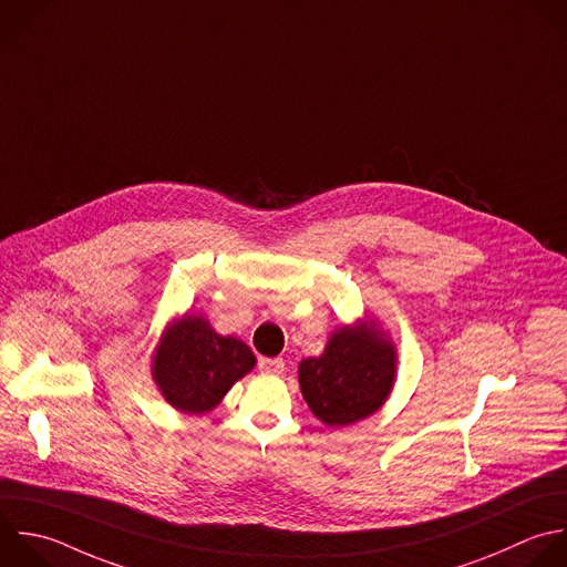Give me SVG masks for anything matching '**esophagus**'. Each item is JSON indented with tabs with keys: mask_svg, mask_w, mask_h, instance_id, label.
Returning <instances> with one entry per match:
<instances>
[{
	"mask_svg": "<svg viewBox=\"0 0 567 567\" xmlns=\"http://www.w3.org/2000/svg\"><path fill=\"white\" fill-rule=\"evenodd\" d=\"M284 359L275 357V359H259V370L268 372V374H281L284 372Z\"/></svg>",
	"mask_w": 567,
	"mask_h": 567,
	"instance_id": "esophagus-1",
	"label": "esophagus"
}]
</instances>
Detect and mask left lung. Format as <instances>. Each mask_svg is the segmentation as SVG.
<instances>
[{"instance_id":"obj_1","label":"left lung","mask_w":567,"mask_h":567,"mask_svg":"<svg viewBox=\"0 0 567 567\" xmlns=\"http://www.w3.org/2000/svg\"><path fill=\"white\" fill-rule=\"evenodd\" d=\"M394 348L372 328H341L321 357L299 363L301 394L326 425H350L381 408L394 381Z\"/></svg>"}]
</instances>
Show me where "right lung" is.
Wrapping results in <instances>:
<instances>
[{"label": "right lung", "instance_id": "add662e5", "mask_svg": "<svg viewBox=\"0 0 567 567\" xmlns=\"http://www.w3.org/2000/svg\"><path fill=\"white\" fill-rule=\"evenodd\" d=\"M252 365L255 354L244 341L221 337L202 317L186 315L162 339L153 374L171 405L202 414L215 408Z\"/></svg>", "mask_w": 567, "mask_h": 567}]
</instances>
